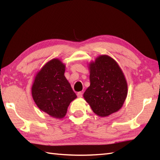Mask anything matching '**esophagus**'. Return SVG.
Returning a JSON list of instances; mask_svg holds the SVG:
<instances>
[{
    "label": "esophagus",
    "mask_w": 160,
    "mask_h": 160,
    "mask_svg": "<svg viewBox=\"0 0 160 160\" xmlns=\"http://www.w3.org/2000/svg\"><path fill=\"white\" fill-rule=\"evenodd\" d=\"M77 97H78V98H82V92H78L77 93Z\"/></svg>",
    "instance_id": "34e87169"
}]
</instances>
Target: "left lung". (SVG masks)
<instances>
[{"label": "left lung", "instance_id": "obj_1", "mask_svg": "<svg viewBox=\"0 0 160 160\" xmlns=\"http://www.w3.org/2000/svg\"><path fill=\"white\" fill-rule=\"evenodd\" d=\"M90 85L83 97L96 115L104 117L120 110L127 96V83L117 62L101 55L88 64Z\"/></svg>", "mask_w": 160, "mask_h": 160}]
</instances>
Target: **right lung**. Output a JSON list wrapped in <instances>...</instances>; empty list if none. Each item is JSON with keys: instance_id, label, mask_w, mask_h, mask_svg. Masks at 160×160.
<instances>
[{"instance_id": "1", "label": "right lung", "mask_w": 160, "mask_h": 160, "mask_svg": "<svg viewBox=\"0 0 160 160\" xmlns=\"http://www.w3.org/2000/svg\"><path fill=\"white\" fill-rule=\"evenodd\" d=\"M65 69L61 60L52 59L36 74L31 88L38 108L56 118L64 117L70 102L77 97L64 76Z\"/></svg>"}]
</instances>
